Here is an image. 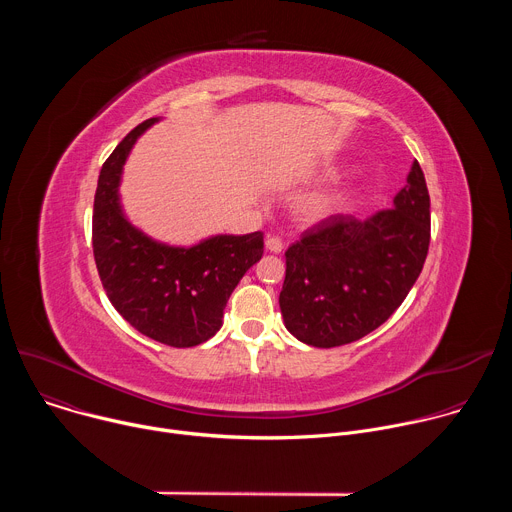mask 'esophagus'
I'll use <instances>...</instances> for the list:
<instances>
[{
  "mask_svg": "<svg viewBox=\"0 0 512 512\" xmlns=\"http://www.w3.org/2000/svg\"><path fill=\"white\" fill-rule=\"evenodd\" d=\"M265 249L271 251V253H281L283 251V241L279 237H275V235H267Z\"/></svg>",
  "mask_w": 512,
  "mask_h": 512,
  "instance_id": "1",
  "label": "esophagus"
}]
</instances>
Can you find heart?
<instances>
[{
  "label": "heart",
  "mask_w": 512,
  "mask_h": 512,
  "mask_svg": "<svg viewBox=\"0 0 512 512\" xmlns=\"http://www.w3.org/2000/svg\"><path fill=\"white\" fill-rule=\"evenodd\" d=\"M334 198L330 194H316L310 200H306L304 210L308 218H314V221H320V218L328 216L334 210Z\"/></svg>",
  "instance_id": "1"
}]
</instances>
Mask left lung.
Wrapping results in <instances>:
<instances>
[{
  "label": "left lung",
  "mask_w": 512,
  "mask_h": 512,
  "mask_svg": "<svg viewBox=\"0 0 512 512\" xmlns=\"http://www.w3.org/2000/svg\"><path fill=\"white\" fill-rule=\"evenodd\" d=\"M429 192L413 162L393 208L334 214L285 251L279 308L298 340L332 348L377 330L403 304L429 249Z\"/></svg>",
  "instance_id": "obj_1"
}]
</instances>
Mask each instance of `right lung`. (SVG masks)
<instances>
[{
	"label": "right lung",
	"mask_w": 512,
	"mask_h": 512,
	"mask_svg": "<svg viewBox=\"0 0 512 512\" xmlns=\"http://www.w3.org/2000/svg\"><path fill=\"white\" fill-rule=\"evenodd\" d=\"M158 117L131 129L101 168L93 212V253L113 308L143 336L174 348L212 338L241 277L263 255V233L216 235L170 247L135 229L121 210L119 180L137 137Z\"/></svg>",
	"instance_id": "right-lung-1"
}]
</instances>
